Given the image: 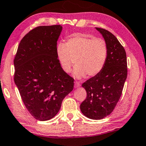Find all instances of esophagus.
<instances>
[{"label":"esophagus","instance_id":"obj_1","mask_svg":"<svg viewBox=\"0 0 146 146\" xmlns=\"http://www.w3.org/2000/svg\"><path fill=\"white\" fill-rule=\"evenodd\" d=\"M80 86V84L79 83V82H75V88H79V87Z\"/></svg>","mask_w":146,"mask_h":146}]
</instances>
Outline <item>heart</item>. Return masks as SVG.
Here are the masks:
<instances>
[{
  "instance_id": "b5f03b06",
  "label": "heart",
  "mask_w": 146,
  "mask_h": 146,
  "mask_svg": "<svg viewBox=\"0 0 146 146\" xmlns=\"http://www.w3.org/2000/svg\"><path fill=\"white\" fill-rule=\"evenodd\" d=\"M108 53L107 43L103 38L82 33L71 35L66 44L60 43L56 48V56L63 71L69 73L75 64L77 67L73 76L77 79L86 75L94 77L100 73L105 66Z\"/></svg>"
}]
</instances>
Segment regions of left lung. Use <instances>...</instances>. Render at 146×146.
<instances>
[{
  "label": "left lung",
  "mask_w": 146,
  "mask_h": 146,
  "mask_svg": "<svg viewBox=\"0 0 146 146\" xmlns=\"http://www.w3.org/2000/svg\"><path fill=\"white\" fill-rule=\"evenodd\" d=\"M108 45V53L101 72L82 84L87 96L80 104L84 116L100 120L111 113L120 98L127 77L126 52L116 36L102 28L96 27Z\"/></svg>",
  "instance_id": "8db88e82"
}]
</instances>
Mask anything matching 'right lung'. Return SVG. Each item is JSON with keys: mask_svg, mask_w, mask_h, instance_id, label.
<instances>
[{"mask_svg": "<svg viewBox=\"0 0 146 146\" xmlns=\"http://www.w3.org/2000/svg\"><path fill=\"white\" fill-rule=\"evenodd\" d=\"M62 26H39L21 39L14 64V82L26 108L35 119L48 121L59 111L73 89L56 56Z\"/></svg>", "mask_w": 146, "mask_h": 146, "instance_id": "right-lung-1", "label": "right lung"}]
</instances>
